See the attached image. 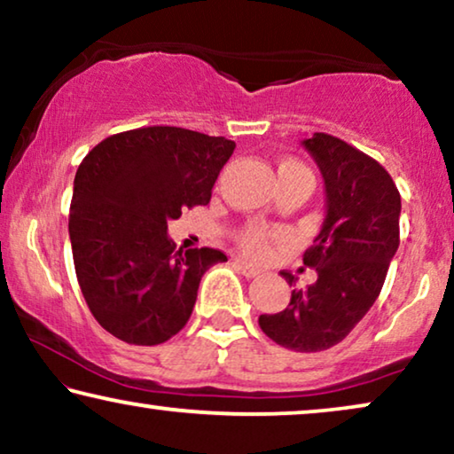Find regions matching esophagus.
<instances>
[{
    "mask_svg": "<svg viewBox=\"0 0 454 454\" xmlns=\"http://www.w3.org/2000/svg\"><path fill=\"white\" fill-rule=\"evenodd\" d=\"M235 266H238V270H239L241 275H244V277H247V278H254V277H258V275H260V269H258V266H254V264H250V262H246V260H241V258L235 260Z\"/></svg>",
    "mask_w": 454,
    "mask_h": 454,
    "instance_id": "34e87169",
    "label": "esophagus"
}]
</instances>
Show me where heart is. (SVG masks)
I'll list each match as a JSON object with an SVG mask.
<instances>
[{
  "label": "heart",
  "instance_id": "obj_1",
  "mask_svg": "<svg viewBox=\"0 0 454 454\" xmlns=\"http://www.w3.org/2000/svg\"><path fill=\"white\" fill-rule=\"evenodd\" d=\"M294 167H301V165L295 163V160H283V163L278 165V173L285 169H294ZM270 238H272L270 229H266L262 225H250L239 233V244L247 254H252V256H260V254L266 250V246H269Z\"/></svg>",
  "mask_w": 454,
  "mask_h": 454
}]
</instances>
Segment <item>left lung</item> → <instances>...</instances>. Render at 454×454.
Here are the masks:
<instances>
[{"mask_svg": "<svg viewBox=\"0 0 454 454\" xmlns=\"http://www.w3.org/2000/svg\"><path fill=\"white\" fill-rule=\"evenodd\" d=\"M301 146L325 182V221L303 254L316 283L258 325L275 343L314 353L340 343L380 295L399 247L401 196L387 169L347 142L316 132ZM281 275L295 287L294 275Z\"/></svg>", "mask_w": 454, "mask_h": 454, "instance_id": "8db88e82", "label": "left lung"}]
</instances>
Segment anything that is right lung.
<instances>
[{"instance_id":"add662e5","label":"right lung","mask_w":454,"mask_h":454,"mask_svg":"<svg viewBox=\"0 0 454 454\" xmlns=\"http://www.w3.org/2000/svg\"><path fill=\"white\" fill-rule=\"evenodd\" d=\"M235 142L153 126L105 138L74 177L70 241L92 316L129 345H159L194 309L204 272L227 256L176 250L167 223L208 204Z\"/></svg>"}]
</instances>
